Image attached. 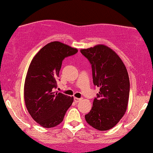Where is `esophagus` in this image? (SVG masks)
I'll return each mask as SVG.
<instances>
[{"label":"esophagus","instance_id":"1","mask_svg":"<svg viewBox=\"0 0 153 153\" xmlns=\"http://www.w3.org/2000/svg\"><path fill=\"white\" fill-rule=\"evenodd\" d=\"M82 99L81 98H78V97H74V101L75 102H79L80 101H81Z\"/></svg>","mask_w":153,"mask_h":153}]
</instances>
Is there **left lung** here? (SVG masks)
<instances>
[{
	"instance_id": "8db88e82",
	"label": "left lung",
	"mask_w": 153,
	"mask_h": 153,
	"mask_svg": "<svg viewBox=\"0 0 153 153\" xmlns=\"http://www.w3.org/2000/svg\"><path fill=\"white\" fill-rule=\"evenodd\" d=\"M80 52L92 65L93 83L100 88L86 122L104 131L115 126L126 113L130 93V80L126 65L113 50L103 44Z\"/></svg>"
}]
</instances>
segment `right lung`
<instances>
[{
	"instance_id": "add662e5",
	"label": "right lung",
	"mask_w": 153,
	"mask_h": 153,
	"mask_svg": "<svg viewBox=\"0 0 153 153\" xmlns=\"http://www.w3.org/2000/svg\"><path fill=\"white\" fill-rule=\"evenodd\" d=\"M78 49L59 41L48 43L31 60L24 84V100L32 118L45 128L62 122L73 97L54 91L62 61Z\"/></svg>"
}]
</instances>
